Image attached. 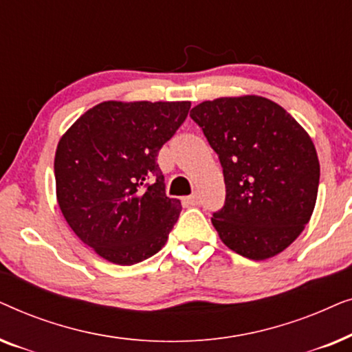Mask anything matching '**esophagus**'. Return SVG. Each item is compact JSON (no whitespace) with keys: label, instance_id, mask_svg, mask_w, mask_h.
<instances>
[{"label":"esophagus","instance_id":"esophagus-1","mask_svg":"<svg viewBox=\"0 0 352 352\" xmlns=\"http://www.w3.org/2000/svg\"><path fill=\"white\" fill-rule=\"evenodd\" d=\"M186 204H189V205H192V206H195V205H199L200 204V197H199V194H192V195H189V197H186Z\"/></svg>","mask_w":352,"mask_h":352}]
</instances>
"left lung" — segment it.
I'll list each match as a JSON object with an SVG mask.
<instances>
[{
    "label": "left lung",
    "instance_id": "1",
    "mask_svg": "<svg viewBox=\"0 0 352 352\" xmlns=\"http://www.w3.org/2000/svg\"><path fill=\"white\" fill-rule=\"evenodd\" d=\"M223 166L226 201L211 223L235 253L261 261L309 223L320 165L301 124L261 96L205 100L190 110Z\"/></svg>",
    "mask_w": 352,
    "mask_h": 352
}]
</instances>
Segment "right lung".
Here are the masks:
<instances>
[{
	"label": "right lung",
	"mask_w": 352,
	"mask_h": 352,
	"mask_svg": "<svg viewBox=\"0 0 352 352\" xmlns=\"http://www.w3.org/2000/svg\"><path fill=\"white\" fill-rule=\"evenodd\" d=\"M190 102H107L81 115L54 158L57 201L81 242L110 263L131 266L166 243L181 201L165 194L157 163Z\"/></svg>",
	"instance_id": "right-lung-1"
}]
</instances>
